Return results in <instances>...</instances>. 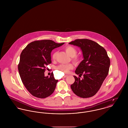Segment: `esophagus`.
Returning <instances> with one entry per match:
<instances>
[{"mask_svg": "<svg viewBox=\"0 0 128 128\" xmlns=\"http://www.w3.org/2000/svg\"><path fill=\"white\" fill-rule=\"evenodd\" d=\"M67 76H68V75H65L64 76V77H63V78H65V77H66Z\"/></svg>", "mask_w": 128, "mask_h": 128, "instance_id": "1", "label": "esophagus"}]
</instances>
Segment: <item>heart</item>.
Wrapping results in <instances>:
<instances>
[{
    "instance_id": "1",
    "label": "heart",
    "mask_w": 128,
    "mask_h": 128,
    "mask_svg": "<svg viewBox=\"0 0 128 128\" xmlns=\"http://www.w3.org/2000/svg\"><path fill=\"white\" fill-rule=\"evenodd\" d=\"M64 49L66 52V53H67L70 56L72 57V60L74 63H75V64H78L80 62L81 60V58L79 56L76 54L77 51L76 48H75L74 47L70 45H68L64 48ZM56 55H57V52H54L53 53L52 55V58L53 60L56 59ZM73 68H74V65L72 63H68L67 64H62L58 65L56 67V68L58 70L65 74L68 73V72L70 70H72Z\"/></svg>"
}]
</instances>
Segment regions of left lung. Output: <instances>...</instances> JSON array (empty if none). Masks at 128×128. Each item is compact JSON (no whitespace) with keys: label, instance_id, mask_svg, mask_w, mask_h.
<instances>
[{"label":"left lung","instance_id":"obj_1","mask_svg":"<svg viewBox=\"0 0 128 128\" xmlns=\"http://www.w3.org/2000/svg\"><path fill=\"white\" fill-rule=\"evenodd\" d=\"M81 49L84 60L75 70V74L83 75L82 79L74 76V83L70 86L74 93L83 98L95 95L109 73L110 60L105 49L98 43L87 38L76 39L69 43Z\"/></svg>","mask_w":128,"mask_h":128}]
</instances>
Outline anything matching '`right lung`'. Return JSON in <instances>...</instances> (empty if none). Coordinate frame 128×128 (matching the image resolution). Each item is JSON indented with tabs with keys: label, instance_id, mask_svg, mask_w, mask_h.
Masks as SVG:
<instances>
[{
	"label": "right lung",
	"instance_id": "right-lung-1",
	"mask_svg": "<svg viewBox=\"0 0 128 128\" xmlns=\"http://www.w3.org/2000/svg\"><path fill=\"white\" fill-rule=\"evenodd\" d=\"M64 43L57 44L50 40L32 42L23 50L20 55L18 69L24 85L30 94L37 98L50 96L56 87L58 80L53 72L45 77L47 66L52 63L51 52Z\"/></svg>",
	"mask_w": 128,
	"mask_h": 128
}]
</instances>
